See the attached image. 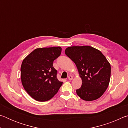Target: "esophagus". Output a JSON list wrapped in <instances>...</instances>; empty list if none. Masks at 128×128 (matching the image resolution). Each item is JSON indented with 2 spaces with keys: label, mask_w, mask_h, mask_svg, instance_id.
<instances>
[{
  "label": "esophagus",
  "mask_w": 128,
  "mask_h": 128,
  "mask_svg": "<svg viewBox=\"0 0 128 128\" xmlns=\"http://www.w3.org/2000/svg\"><path fill=\"white\" fill-rule=\"evenodd\" d=\"M73 78V77L72 75H69L68 76V80H70V81H71V80H72Z\"/></svg>",
  "instance_id": "34e87169"
}]
</instances>
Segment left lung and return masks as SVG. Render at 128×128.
Segmentation results:
<instances>
[{
	"mask_svg": "<svg viewBox=\"0 0 128 128\" xmlns=\"http://www.w3.org/2000/svg\"><path fill=\"white\" fill-rule=\"evenodd\" d=\"M65 54L76 66L82 86L76 90L86 101L98 99L106 92L111 77V65L104 55L89 46L67 47Z\"/></svg>",
	"mask_w": 128,
	"mask_h": 128,
	"instance_id": "1",
	"label": "left lung"
}]
</instances>
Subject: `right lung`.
<instances>
[{
    "label": "right lung",
    "instance_id": "obj_1",
    "mask_svg": "<svg viewBox=\"0 0 128 128\" xmlns=\"http://www.w3.org/2000/svg\"><path fill=\"white\" fill-rule=\"evenodd\" d=\"M60 47L38 48L23 60L21 66L22 85L30 96L39 102L51 99L62 82L56 77L53 62L61 54Z\"/></svg>",
    "mask_w": 128,
    "mask_h": 128
}]
</instances>
